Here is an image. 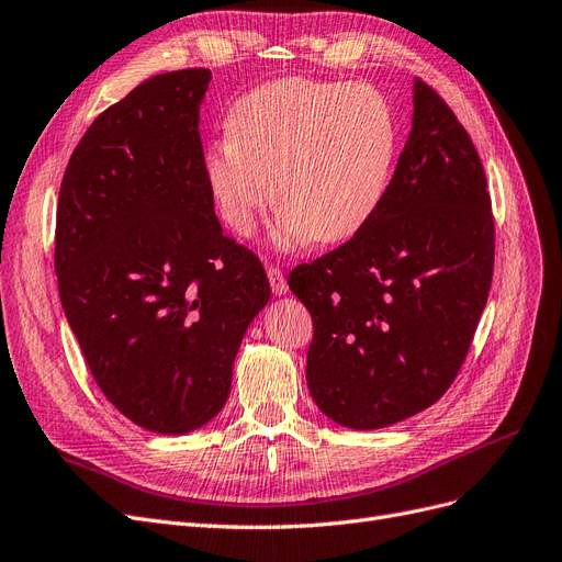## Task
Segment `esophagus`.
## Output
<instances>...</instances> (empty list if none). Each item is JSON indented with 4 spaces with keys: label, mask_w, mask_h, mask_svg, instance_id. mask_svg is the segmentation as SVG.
<instances>
[{
    "label": "esophagus",
    "mask_w": 562,
    "mask_h": 562,
    "mask_svg": "<svg viewBox=\"0 0 562 562\" xmlns=\"http://www.w3.org/2000/svg\"><path fill=\"white\" fill-rule=\"evenodd\" d=\"M266 276H268V282H270V289H273L276 296H284L286 294V280L282 276V270L276 268V266H268L266 268Z\"/></svg>",
    "instance_id": "esophagus-1"
}]
</instances>
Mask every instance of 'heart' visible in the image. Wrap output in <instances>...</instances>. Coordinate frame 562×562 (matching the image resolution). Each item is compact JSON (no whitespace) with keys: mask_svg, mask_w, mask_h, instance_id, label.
Here are the masks:
<instances>
[{"mask_svg":"<svg viewBox=\"0 0 562 562\" xmlns=\"http://www.w3.org/2000/svg\"><path fill=\"white\" fill-rule=\"evenodd\" d=\"M224 130L203 155L215 211L236 236H249L276 199L282 247L340 245L363 232L398 155L391 103L366 82H266L228 106Z\"/></svg>","mask_w":562,"mask_h":562,"instance_id":"b5f03b06","label":"heart"}]
</instances>
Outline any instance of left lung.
<instances>
[{"instance_id":"1","label":"left lung","mask_w":562,"mask_h":562,"mask_svg":"<svg viewBox=\"0 0 562 562\" xmlns=\"http://www.w3.org/2000/svg\"><path fill=\"white\" fill-rule=\"evenodd\" d=\"M412 132L363 232L289 276L310 310L307 389L330 422L378 430L438 403L465 361L493 276L480 155L419 78Z\"/></svg>"}]
</instances>
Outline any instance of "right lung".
I'll list each match as a JSON object with an SVG mask.
<instances>
[{"instance_id": "add662e5", "label": "right lung", "mask_w": 562, "mask_h": 562, "mask_svg": "<svg viewBox=\"0 0 562 562\" xmlns=\"http://www.w3.org/2000/svg\"><path fill=\"white\" fill-rule=\"evenodd\" d=\"M211 78L159 74L103 111L57 203L59 301L82 357L124 417L161 435L217 417L245 330L270 299L261 261L222 234L203 180Z\"/></svg>"}]
</instances>
